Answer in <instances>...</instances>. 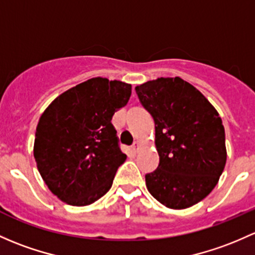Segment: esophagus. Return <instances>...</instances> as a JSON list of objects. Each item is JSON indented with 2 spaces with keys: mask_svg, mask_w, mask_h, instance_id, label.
I'll return each instance as SVG.
<instances>
[{
  "mask_svg": "<svg viewBox=\"0 0 255 255\" xmlns=\"http://www.w3.org/2000/svg\"><path fill=\"white\" fill-rule=\"evenodd\" d=\"M132 148H133V150H134V151H138L139 148H140V143H139V141H134V143H133V145H132Z\"/></svg>",
  "mask_w": 255,
  "mask_h": 255,
  "instance_id": "obj_1",
  "label": "esophagus"
}]
</instances>
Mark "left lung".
<instances>
[{"instance_id":"obj_1","label":"left lung","mask_w":255,"mask_h":255,"mask_svg":"<svg viewBox=\"0 0 255 255\" xmlns=\"http://www.w3.org/2000/svg\"><path fill=\"white\" fill-rule=\"evenodd\" d=\"M155 122L160 162L145 175L150 194L170 209L197 204L215 188L226 165L225 128L219 112L179 77L135 87Z\"/></svg>"}]
</instances>
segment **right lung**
Instances as JSON below:
<instances>
[{"instance_id":"obj_1","label":"right lung","mask_w":255,"mask_h":255,"mask_svg":"<svg viewBox=\"0 0 255 255\" xmlns=\"http://www.w3.org/2000/svg\"><path fill=\"white\" fill-rule=\"evenodd\" d=\"M130 94V84L96 77L61 94L41 115L34 157L58 199L90 205L111 188L117 168L127 159L111 120Z\"/></svg>"}]
</instances>
